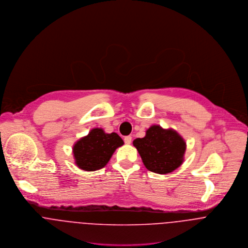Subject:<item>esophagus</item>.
I'll return each mask as SVG.
<instances>
[{
	"label": "esophagus",
	"mask_w": 248,
	"mask_h": 248,
	"mask_svg": "<svg viewBox=\"0 0 248 248\" xmlns=\"http://www.w3.org/2000/svg\"><path fill=\"white\" fill-rule=\"evenodd\" d=\"M131 141H132V137H131V136H126V137H124V142H125V144H130Z\"/></svg>",
	"instance_id": "34e87169"
}]
</instances>
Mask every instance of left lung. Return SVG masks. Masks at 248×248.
Returning <instances> with one entry per match:
<instances>
[{"instance_id": "obj_1", "label": "left lung", "mask_w": 248, "mask_h": 248, "mask_svg": "<svg viewBox=\"0 0 248 248\" xmlns=\"http://www.w3.org/2000/svg\"><path fill=\"white\" fill-rule=\"evenodd\" d=\"M133 145L144 166L158 174H168L181 166L186 149V140L176 130L157 124L151 125L144 137L135 139Z\"/></svg>"}]
</instances>
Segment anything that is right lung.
I'll use <instances>...</instances> for the list:
<instances>
[{"instance_id":"add662e5","label":"right lung","mask_w":248,"mask_h":248,"mask_svg":"<svg viewBox=\"0 0 248 248\" xmlns=\"http://www.w3.org/2000/svg\"><path fill=\"white\" fill-rule=\"evenodd\" d=\"M124 144L117 133H106L103 128H93L81 138L72 148L76 165L85 171H96L109 162L115 150Z\"/></svg>"}]
</instances>
